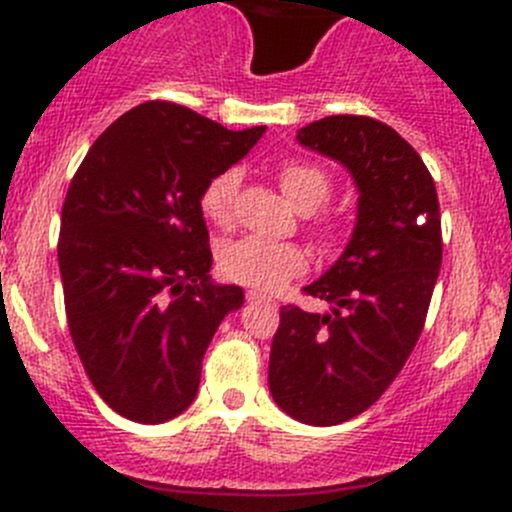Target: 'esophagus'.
<instances>
[{"mask_svg":"<svg viewBox=\"0 0 512 512\" xmlns=\"http://www.w3.org/2000/svg\"><path fill=\"white\" fill-rule=\"evenodd\" d=\"M247 302H262V304H270V307H277V302L272 297H267V294L257 292V289H247Z\"/></svg>","mask_w":512,"mask_h":512,"instance_id":"esophagus-1","label":"esophagus"}]
</instances>
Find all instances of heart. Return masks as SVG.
<instances>
[{"label": "heart", "mask_w": 512, "mask_h": 512, "mask_svg": "<svg viewBox=\"0 0 512 512\" xmlns=\"http://www.w3.org/2000/svg\"><path fill=\"white\" fill-rule=\"evenodd\" d=\"M280 188L299 210H317L332 195L327 170L309 160H287L277 170ZM240 188V170L227 168L208 180L200 190V210L215 225L232 223V208ZM220 270L227 280L257 289H277L307 270V252L294 242L247 235L232 240L220 250Z\"/></svg>", "instance_id": "obj_1"}]
</instances>
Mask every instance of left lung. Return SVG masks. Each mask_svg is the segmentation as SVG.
Here are the masks:
<instances>
[{"mask_svg": "<svg viewBox=\"0 0 512 512\" xmlns=\"http://www.w3.org/2000/svg\"><path fill=\"white\" fill-rule=\"evenodd\" d=\"M297 141L352 173L359 213L344 255L304 287L332 312L280 309L270 391L297 421L334 426L376 404L414 352L441 270V213L421 156L386 123L327 116Z\"/></svg>", "mask_w": 512, "mask_h": 512, "instance_id": "1", "label": "left lung"}]
</instances>
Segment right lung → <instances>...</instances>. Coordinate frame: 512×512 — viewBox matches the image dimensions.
Instances as JSON below:
<instances>
[{
    "mask_svg": "<svg viewBox=\"0 0 512 512\" xmlns=\"http://www.w3.org/2000/svg\"><path fill=\"white\" fill-rule=\"evenodd\" d=\"M262 133L146 101L113 121L76 170L59 232L66 319L116 414L163 423L193 404L205 349L245 299L240 287L210 282L200 190Z\"/></svg>",
    "mask_w": 512,
    "mask_h": 512,
    "instance_id": "obj_1",
    "label": "right lung"
}]
</instances>
